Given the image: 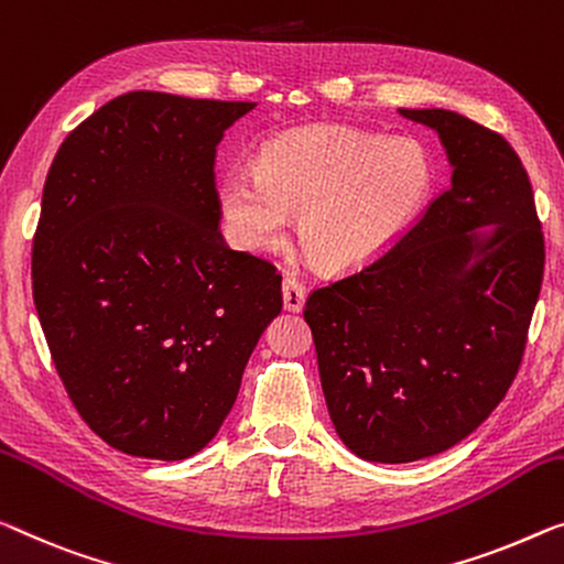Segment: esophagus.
Listing matches in <instances>:
<instances>
[{
    "label": "esophagus",
    "instance_id": "obj_1",
    "mask_svg": "<svg viewBox=\"0 0 564 564\" xmlns=\"http://www.w3.org/2000/svg\"><path fill=\"white\" fill-rule=\"evenodd\" d=\"M306 304V289L296 279H283V306L285 311H301Z\"/></svg>",
    "mask_w": 564,
    "mask_h": 564
}]
</instances>
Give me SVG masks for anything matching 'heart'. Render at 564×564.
Returning a JSON list of instances; mask_svg holds the SVG:
<instances>
[{"label": "heart", "instance_id": "b5f03b06", "mask_svg": "<svg viewBox=\"0 0 564 564\" xmlns=\"http://www.w3.org/2000/svg\"><path fill=\"white\" fill-rule=\"evenodd\" d=\"M431 189V162L410 139L306 126L265 144L260 170L223 174L217 199L242 248L279 246L291 215L316 265L349 271L382 253Z\"/></svg>", "mask_w": 564, "mask_h": 564}]
</instances>
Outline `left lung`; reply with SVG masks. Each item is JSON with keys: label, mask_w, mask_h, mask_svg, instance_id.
I'll use <instances>...</instances> for the list:
<instances>
[{"label": "left lung", "mask_w": 564, "mask_h": 564, "mask_svg": "<svg viewBox=\"0 0 564 564\" xmlns=\"http://www.w3.org/2000/svg\"><path fill=\"white\" fill-rule=\"evenodd\" d=\"M438 133L451 187L400 242L308 296L332 423L355 456L448 451L503 400L542 289L544 238L517 151L445 108H398Z\"/></svg>", "instance_id": "1"}]
</instances>
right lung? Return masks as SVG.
Returning a JSON list of instances; mask_svg holds the SVG:
<instances>
[{"instance_id":"obj_1","label":"right lung","mask_w":564,"mask_h":564,"mask_svg":"<svg viewBox=\"0 0 564 564\" xmlns=\"http://www.w3.org/2000/svg\"><path fill=\"white\" fill-rule=\"evenodd\" d=\"M248 100L131 90L67 133L42 189L32 296L75 410L116 451L182 460L215 438L281 275L228 248L215 151Z\"/></svg>"}]
</instances>
